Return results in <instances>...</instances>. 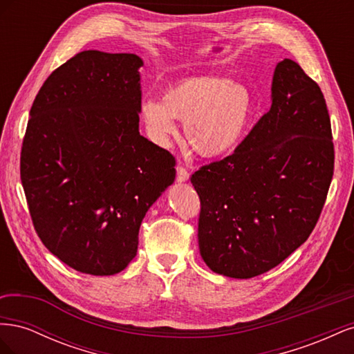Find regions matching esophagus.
<instances>
[{
  "label": "esophagus",
  "mask_w": 354,
  "mask_h": 354,
  "mask_svg": "<svg viewBox=\"0 0 354 354\" xmlns=\"http://www.w3.org/2000/svg\"><path fill=\"white\" fill-rule=\"evenodd\" d=\"M189 180V171L181 167V165H177V181L178 183H185V181Z\"/></svg>",
  "instance_id": "1"
}]
</instances>
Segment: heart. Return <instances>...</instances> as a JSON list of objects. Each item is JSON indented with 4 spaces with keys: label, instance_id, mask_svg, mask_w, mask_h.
Masks as SVG:
<instances>
[{
    "label": "heart",
    "instance_id": "obj_1",
    "mask_svg": "<svg viewBox=\"0 0 354 354\" xmlns=\"http://www.w3.org/2000/svg\"><path fill=\"white\" fill-rule=\"evenodd\" d=\"M252 108L243 84L218 77L177 81L162 97L145 99L140 118L153 140L165 146L183 120L186 143L203 158H218L236 146Z\"/></svg>",
    "mask_w": 354,
    "mask_h": 354
}]
</instances>
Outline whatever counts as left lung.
<instances>
[{
  "mask_svg": "<svg viewBox=\"0 0 354 354\" xmlns=\"http://www.w3.org/2000/svg\"><path fill=\"white\" fill-rule=\"evenodd\" d=\"M334 174V143L319 85L291 59L274 68L272 106L230 156L201 167L199 252L212 272H269L313 232Z\"/></svg>",
  "mask_w": 354,
  "mask_h": 354,
  "instance_id": "8db88e82",
  "label": "left lung"
}]
</instances>
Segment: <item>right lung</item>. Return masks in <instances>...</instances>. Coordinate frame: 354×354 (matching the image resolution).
Instances as JSON below:
<instances>
[{
	"mask_svg": "<svg viewBox=\"0 0 354 354\" xmlns=\"http://www.w3.org/2000/svg\"><path fill=\"white\" fill-rule=\"evenodd\" d=\"M131 53L81 51L32 104L20 178L39 239L81 273L128 266L140 224L174 183L176 159L138 131L140 68Z\"/></svg>",
	"mask_w": 354,
	"mask_h": 354,
	"instance_id": "1",
	"label": "right lung"
}]
</instances>
